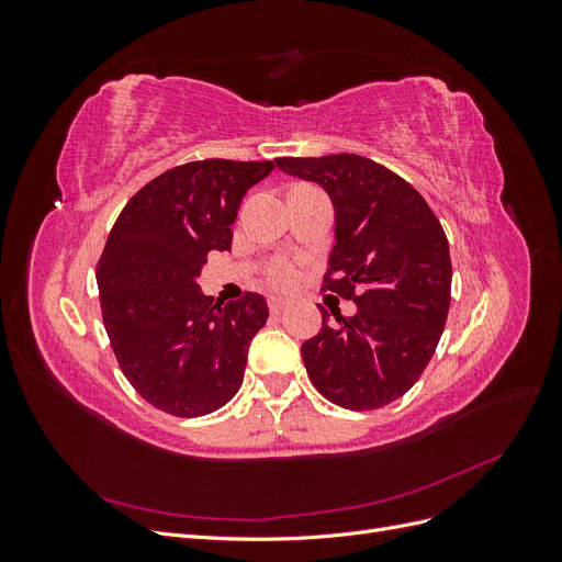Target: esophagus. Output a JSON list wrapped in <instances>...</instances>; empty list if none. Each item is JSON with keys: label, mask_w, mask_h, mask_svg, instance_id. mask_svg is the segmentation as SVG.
<instances>
[{"label": "esophagus", "mask_w": 562, "mask_h": 562, "mask_svg": "<svg viewBox=\"0 0 562 562\" xmlns=\"http://www.w3.org/2000/svg\"><path fill=\"white\" fill-rule=\"evenodd\" d=\"M267 304H269L271 314H281L288 307V302L281 300V297H267Z\"/></svg>", "instance_id": "obj_1"}]
</instances>
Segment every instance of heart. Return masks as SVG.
Here are the masks:
<instances>
[{"label": "heart", "instance_id": "1", "mask_svg": "<svg viewBox=\"0 0 562 562\" xmlns=\"http://www.w3.org/2000/svg\"><path fill=\"white\" fill-rule=\"evenodd\" d=\"M300 267L291 258H274L267 265V279L279 291H291L300 283Z\"/></svg>", "mask_w": 562, "mask_h": 562}]
</instances>
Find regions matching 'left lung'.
Masks as SVG:
<instances>
[{"mask_svg":"<svg viewBox=\"0 0 562 562\" xmlns=\"http://www.w3.org/2000/svg\"><path fill=\"white\" fill-rule=\"evenodd\" d=\"M288 176L333 199L335 239L323 291L356 302L353 316L321 307L323 328L302 345L312 384L347 411L401 398L429 366L450 310L448 236L411 182L359 155L283 157Z\"/></svg>","mask_w":562,"mask_h":562,"instance_id":"1","label":"left lung"}]
</instances>
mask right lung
I'll return each instance as SVG.
<instances>
[{
  "label": "right lung",
  "mask_w": 562,
  "mask_h": 562,
  "mask_svg": "<svg viewBox=\"0 0 562 562\" xmlns=\"http://www.w3.org/2000/svg\"><path fill=\"white\" fill-rule=\"evenodd\" d=\"M274 161H190L135 192L95 267L100 312L131 386L173 417H201L239 391L248 347L269 316L258 293L225 307L201 295L211 250L232 248L248 187Z\"/></svg>",
  "instance_id": "right-lung-1"
}]
</instances>
